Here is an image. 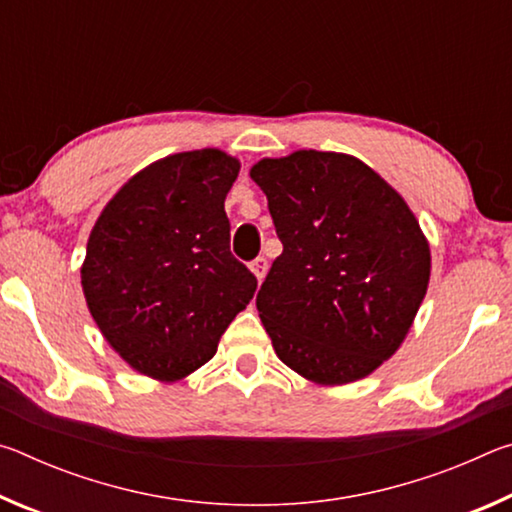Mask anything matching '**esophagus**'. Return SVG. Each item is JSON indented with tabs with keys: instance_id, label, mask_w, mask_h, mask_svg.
<instances>
[{
	"instance_id": "obj_1",
	"label": "esophagus",
	"mask_w": 512,
	"mask_h": 512,
	"mask_svg": "<svg viewBox=\"0 0 512 512\" xmlns=\"http://www.w3.org/2000/svg\"><path fill=\"white\" fill-rule=\"evenodd\" d=\"M250 271L255 273L257 282H262L264 277H266V271H268V262H266V257H257V259H253V262H250Z\"/></svg>"
}]
</instances>
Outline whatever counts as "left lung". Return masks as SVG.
<instances>
[{
	"label": "left lung",
	"instance_id": "1",
	"mask_svg": "<svg viewBox=\"0 0 512 512\" xmlns=\"http://www.w3.org/2000/svg\"><path fill=\"white\" fill-rule=\"evenodd\" d=\"M250 178L282 241L257 293L275 354L323 386L370 375L400 348L427 293L420 223L379 173L345 153L264 158Z\"/></svg>",
	"mask_w": 512,
	"mask_h": 512
}]
</instances>
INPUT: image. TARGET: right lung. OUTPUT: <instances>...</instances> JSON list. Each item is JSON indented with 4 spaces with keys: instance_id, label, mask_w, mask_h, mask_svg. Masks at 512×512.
<instances>
[{
    "instance_id": "obj_1",
    "label": "right lung",
    "mask_w": 512,
    "mask_h": 512,
    "mask_svg": "<svg viewBox=\"0 0 512 512\" xmlns=\"http://www.w3.org/2000/svg\"><path fill=\"white\" fill-rule=\"evenodd\" d=\"M237 173L239 160L219 149L169 155L135 173L94 223L85 302L112 350L146 377L201 368L255 296L223 207Z\"/></svg>"
}]
</instances>
